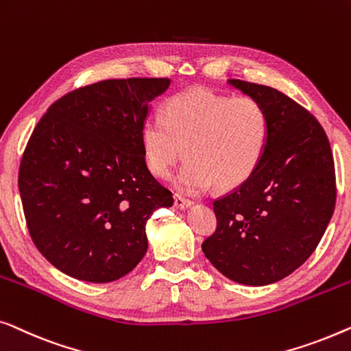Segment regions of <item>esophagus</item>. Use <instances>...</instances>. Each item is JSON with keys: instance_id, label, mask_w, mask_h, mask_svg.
<instances>
[{"instance_id": "1", "label": "esophagus", "mask_w": 351, "mask_h": 351, "mask_svg": "<svg viewBox=\"0 0 351 351\" xmlns=\"http://www.w3.org/2000/svg\"><path fill=\"white\" fill-rule=\"evenodd\" d=\"M175 206L178 210H187L189 206H192V202L184 199V197L181 195H175Z\"/></svg>"}]
</instances>
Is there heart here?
Instances as JSON below:
<instances>
[{"instance_id": "b5f03b06", "label": "heart", "mask_w": 351, "mask_h": 351, "mask_svg": "<svg viewBox=\"0 0 351 351\" xmlns=\"http://www.w3.org/2000/svg\"><path fill=\"white\" fill-rule=\"evenodd\" d=\"M165 119L149 116L141 125L143 156L152 175L169 178L187 159L175 186L200 194L216 186L235 189L259 169L270 136L264 105L253 97H232L208 88H189L164 105Z\"/></svg>"}]
</instances>
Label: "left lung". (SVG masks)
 I'll list each match as a JSON object with an SVG mask.
<instances>
[{"label": "left lung", "mask_w": 351, "mask_h": 351, "mask_svg": "<svg viewBox=\"0 0 351 351\" xmlns=\"http://www.w3.org/2000/svg\"><path fill=\"white\" fill-rule=\"evenodd\" d=\"M227 82L263 103L270 136L254 175L213 202L218 227L202 251L229 280L264 286L300 267L324 235L337 195L332 151L319 122L293 98L261 84Z\"/></svg>", "instance_id": "1"}]
</instances>
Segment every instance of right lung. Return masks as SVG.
<instances>
[{
  "label": "right lung",
  "instance_id": "obj_1",
  "mask_svg": "<svg viewBox=\"0 0 351 351\" xmlns=\"http://www.w3.org/2000/svg\"><path fill=\"white\" fill-rule=\"evenodd\" d=\"M170 79H108L66 93L29 136L19 171L23 213L44 258L90 283L127 275L146 223L173 197L147 169L141 125Z\"/></svg>",
  "mask_w": 351,
  "mask_h": 351
}]
</instances>
